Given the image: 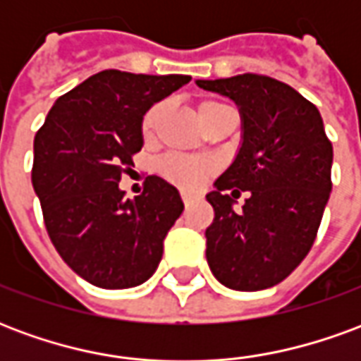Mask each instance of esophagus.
<instances>
[{"instance_id":"esophagus-1","label":"esophagus","mask_w":361,"mask_h":361,"mask_svg":"<svg viewBox=\"0 0 361 361\" xmlns=\"http://www.w3.org/2000/svg\"><path fill=\"white\" fill-rule=\"evenodd\" d=\"M181 199H183V204H185V207H189V204H191V197H189L188 193H183V195H181Z\"/></svg>"}]
</instances>
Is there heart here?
<instances>
[{"label": "heart", "mask_w": 361, "mask_h": 361, "mask_svg": "<svg viewBox=\"0 0 361 361\" xmlns=\"http://www.w3.org/2000/svg\"><path fill=\"white\" fill-rule=\"evenodd\" d=\"M224 106L226 104L216 102V100H203L199 104V116L203 119L207 114L219 110V108H224ZM162 111H164V104L160 102L150 106L149 110L145 111L141 121V131L145 139H150L154 135L158 121L162 118ZM158 172L178 188L185 189V191H197L212 173V166L207 160H201V158H189L172 152V154H166L164 158H160Z\"/></svg>", "instance_id": "b5f03b06"}]
</instances>
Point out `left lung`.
Here are the masks:
<instances>
[{
	"label": "left lung",
	"mask_w": 361,
	"mask_h": 361,
	"mask_svg": "<svg viewBox=\"0 0 361 361\" xmlns=\"http://www.w3.org/2000/svg\"><path fill=\"white\" fill-rule=\"evenodd\" d=\"M197 85L232 98L243 119L240 152L207 195L214 209L207 261L224 286L265 290L286 279L317 238L333 189V142L317 106L286 82L243 73ZM230 188L232 196L250 191L242 212L231 209Z\"/></svg>",
	"instance_id": "8db88e82"
}]
</instances>
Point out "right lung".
<instances>
[{"label": "right lung", "instance_id": "1", "mask_svg": "<svg viewBox=\"0 0 361 361\" xmlns=\"http://www.w3.org/2000/svg\"><path fill=\"white\" fill-rule=\"evenodd\" d=\"M189 81L106 69L59 96L36 131L32 188L48 235L94 286H139L162 259V242L183 212L178 189L149 176L131 201L118 183L142 147L145 111Z\"/></svg>", "mask_w": 361, "mask_h": 361}]
</instances>
